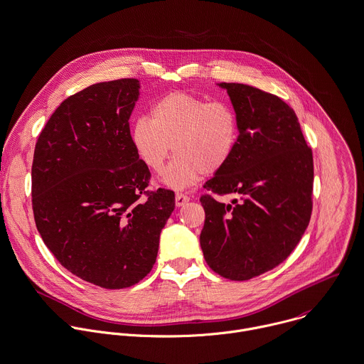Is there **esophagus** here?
Instances as JSON below:
<instances>
[{
    "label": "esophagus",
    "mask_w": 364,
    "mask_h": 364,
    "mask_svg": "<svg viewBox=\"0 0 364 364\" xmlns=\"http://www.w3.org/2000/svg\"><path fill=\"white\" fill-rule=\"evenodd\" d=\"M190 201V197L188 196H186V194H183V193H177L176 194V205L177 207H183L186 203H188Z\"/></svg>",
    "instance_id": "obj_1"
}]
</instances>
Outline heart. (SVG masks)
I'll return each instance as SVG.
<instances>
[{
  "label": "heart",
  "instance_id": "obj_1",
  "mask_svg": "<svg viewBox=\"0 0 364 364\" xmlns=\"http://www.w3.org/2000/svg\"><path fill=\"white\" fill-rule=\"evenodd\" d=\"M140 160L161 173L174 147L176 159L163 181L177 190L194 184L203 173L220 171L231 160L238 143V119L224 102L171 92L150 109V119L139 117L130 130Z\"/></svg>",
  "mask_w": 364,
  "mask_h": 364
}]
</instances>
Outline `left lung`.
Listing matches in <instances>:
<instances>
[{
    "label": "left lung",
    "mask_w": 364,
    "mask_h": 364,
    "mask_svg": "<svg viewBox=\"0 0 364 364\" xmlns=\"http://www.w3.org/2000/svg\"><path fill=\"white\" fill-rule=\"evenodd\" d=\"M238 119L231 160L204 188L234 196L200 198V235L208 267L231 281H248L284 262L301 241L312 214L314 157L292 107L244 83H218Z\"/></svg>",
    "instance_id": "left-lung-1"
}]
</instances>
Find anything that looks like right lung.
<instances>
[{"label":"right lung","mask_w":364,"mask_h":364,"mask_svg":"<svg viewBox=\"0 0 364 364\" xmlns=\"http://www.w3.org/2000/svg\"><path fill=\"white\" fill-rule=\"evenodd\" d=\"M139 89L137 79H117L69 96L33 151L32 210L45 245L69 272L106 289L151 271L176 207L173 191H146L150 171L129 126Z\"/></svg>","instance_id":"right-lung-1"}]
</instances>
